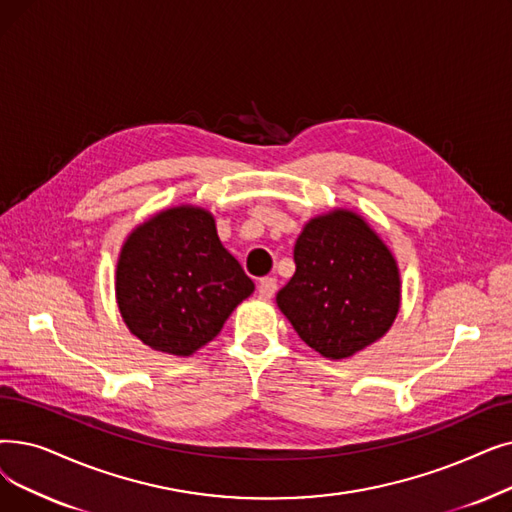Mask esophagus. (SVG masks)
<instances>
[{"instance_id": "obj_1", "label": "esophagus", "mask_w": 512, "mask_h": 512, "mask_svg": "<svg viewBox=\"0 0 512 512\" xmlns=\"http://www.w3.org/2000/svg\"><path fill=\"white\" fill-rule=\"evenodd\" d=\"M276 288H278L276 278H272V276H265V278H261V280H259L257 293H259V297H261V299H272V297L276 295Z\"/></svg>"}]
</instances>
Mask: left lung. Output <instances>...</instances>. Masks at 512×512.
I'll return each mask as SVG.
<instances>
[{"mask_svg": "<svg viewBox=\"0 0 512 512\" xmlns=\"http://www.w3.org/2000/svg\"><path fill=\"white\" fill-rule=\"evenodd\" d=\"M295 265L276 303L324 358H351L391 328L399 311L397 263L360 215L337 209L311 219L297 238Z\"/></svg>", "mask_w": 512, "mask_h": 512, "instance_id": "obj_1", "label": "left lung"}]
</instances>
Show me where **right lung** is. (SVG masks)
I'll return each instance as SVG.
<instances>
[{"label":"right lung","mask_w":512,"mask_h":512,"mask_svg":"<svg viewBox=\"0 0 512 512\" xmlns=\"http://www.w3.org/2000/svg\"><path fill=\"white\" fill-rule=\"evenodd\" d=\"M253 280L221 244L211 213L175 207L148 219L123 244L117 303L144 345L192 355L213 341Z\"/></svg>","instance_id":"obj_1"}]
</instances>
